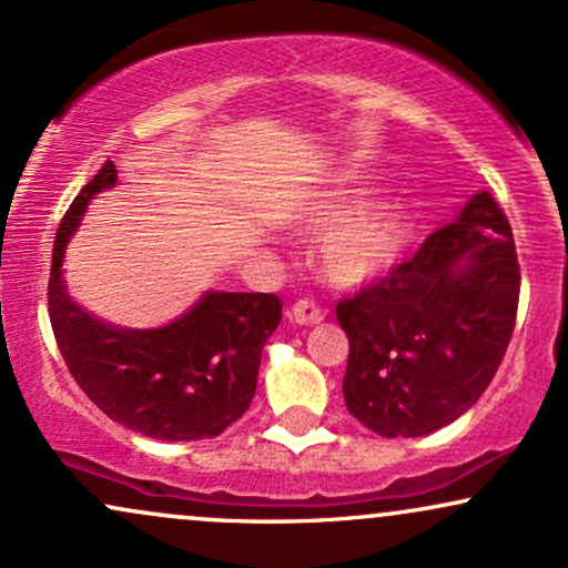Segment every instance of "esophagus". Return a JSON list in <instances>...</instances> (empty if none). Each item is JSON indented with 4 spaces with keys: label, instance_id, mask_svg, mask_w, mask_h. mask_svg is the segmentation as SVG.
<instances>
[{
    "label": "esophagus",
    "instance_id": "esophagus-1",
    "mask_svg": "<svg viewBox=\"0 0 568 568\" xmlns=\"http://www.w3.org/2000/svg\"><path fill=\"white\" fill-rule=\"evenodd\" d=\"M285 317H288V321L296 323V325H315V323L323 321V310H321V306L312 304V302H296L293 306H288Z\"/></svg>",
    "mask_w": 568,
    "mask_h": 568
}]
</instances>
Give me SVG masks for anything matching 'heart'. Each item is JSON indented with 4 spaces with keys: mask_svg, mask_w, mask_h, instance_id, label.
<instances>
[{
    "mask_svg": "<svg viewBox=\"0 0 568 568\" xmlns=\"http://www.w3.org/2000/svg\"><path fill=\"white\" fill-rule=\"evenodd\" d=\"M366 194L336 192L302 219L306 232H325L321 270L336 288H366L400 262L410 240V219L400 205H366Z\"/></svg>",
    "mask_w": 568,
    "mask_h": 568,
    "instance_id": "b5f03b06",
    "label": "heart"
}]
</instances>
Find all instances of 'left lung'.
I'll return each mask as SVG.
<instances>
[{
  "label": "left lung",
  "instance_id": "obj_1",
  "mask_svg": "<svg viewBox=\"0 0 568 568\" xmlns=\"http://www.w3.org/2000/svg\"><path fill=\"white\" fill-rule=\"evenodd\" d=\"M518 293L510 224L491 194H473L414 258L338 302L349 414L384 438H419L459 419L505 357Z\"/></svg>",
  "mask_w": 568,
  "mask_h": 568
}]
</instances>
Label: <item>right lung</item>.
I'll return each mask as SVG.
<instances>
[{"instance_id": "add662e5", "label": "right lung", "mask_w": 568, "mask_h": 568, "mask_svg": "<svg viewBox=\"0 0 568 568\" xmlns=\"http://www.w3.org/2000/svg\"><path fill=\"white\" fill-rule=\"evenodd\" d=\"M116 184L109 160L77 194L55 234L50 323L63 361L109 419L154 440L216 438L251 406L262 349L283 317L275 293L205 291L160 328L98 321L69 296L63 256L98 192Z\"/></svg>"}]
</instances>
